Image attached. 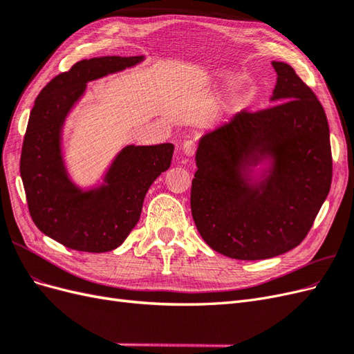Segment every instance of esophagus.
<instances>
[{"label": "esophagus", "instance_id": "esophagus-1", "mask_svg": "<svg viewBox=\"0 0 354 354\" xmlns=\"http://www.w3.org/2000/svg\"><path fill=\"white\" fill-rule=\"evenodd\" d=\"M198 149V145L195 140H186L183 143V152L186 156H194Z\"/></svg>", "mask_w": 354, "mask_h": 354}]
</instances>
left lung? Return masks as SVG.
I'll return each mask as SVG.
<instances>
[{
    "label": "left lung",
    "mask_w": 354,
    "mask_h": 354,
    "mask_svg": "<svg viewBox=\"0 0 354 354\" xmlns=\"http://www.w3.org/2000/svg\"><path fill=\"white\" fill-rule=\"evenodd\" d=\"M277 73L270 108L241 111L201 137L190 208L214 251L236 260L288 252L307 236L332 180L329 127L322 104L295 71ZM271 167L259 180L252 168Z\"/></svg>",
    "instance_id": "1"
}]
</instances>
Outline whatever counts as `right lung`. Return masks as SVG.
<instances>
[{"mask_svg": "<svg viewBox=\"0 0 354 354\" xmlns=\"http://www.w3.org/2000/svg\"><path fill=\"white\" fill-rule=\"evenodd\" d=\"M145 56L81 60L41 90L29 115L20 156L28 208L48 238L84 252L118 248L140 218L153 181L167 171L174 145H128L116 155L103 185L82 190L72 183L62 155V128L87 82L124 71Z\"/></svg>", "mask_w": 354, "mask_h": 354, "instance_id": "right-lung-1", "label": "right lung"}]
</instances>
